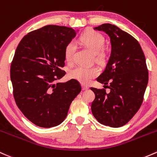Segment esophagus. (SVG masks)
I'll return each mask as SVG.
<instances>
[{
  "mask_svg": "<svg viewBox=\"0 0 157 157\" xmlns=\"http://www.w3.org/2000/svg\"><path fill=\"white\" fill-rule=\"evenodd\" d=\"M88 89H89V86H87L83 85V84H82V90H87Z\"/></svg>",
  "mask_w": 157,
  "mask_h": 157,
  "instance_id": "1",
  "label": "esophagus"
}]
</instances>
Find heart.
Wrapping results in <instances>:
<instances>
[{
  "mask_svg": "<svg viewBox=\"0 0 157 157\" xmlns=\"http://www.w3.org/2000/svg\"><path fill=\"white\" fill-rule=\"evenodd\" d=\"M79 39L83 45L94 53L96 61L100 63H104L106 59V53L102 51V48H104L105 39L100 33L93 30H86L80 35ZM75 51L76 45L73 41L67 43L64 50L65 59L67 62H71L73 60ZM98 74L99 69L94 65H77L70 70L69 77L82 84H87L93 78L97 77Z\"/></svg>",
  "mask_w": 157,
  "mask_h": 157,
  "instance_id": "obj_1",
  "label": "heart"
}]
</instances>
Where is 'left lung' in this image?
<instances>
[{
	"label": "left lung",
	"instance_id": "8db88e82",
	"mask_svg": "<svg viewBox=\"0 0 157 157\" xmlns=\"http://www.w3.org/2000/svg\"><path fill=\"white\" fill-rule=\"evenodd\" d=\"M94 30L108 34L112 51L104 71L97 78L110 92L91 87L95 94L92 113L102 124L119 127L131 119L142 104L148 82L145 56L136 39L115 25L103 24Z\"/></svg>",
	"mask_w": 157,
	"mask_h": 157
}]
</instances>
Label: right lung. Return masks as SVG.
Instances as JSON below:
<instances>
[{
	"label": "right lung",
	"mask_w": 157,
	"mask_h": 157,
	"mask_svg": "<svg viewBox=\"0 0 157 157\" xmlns=\"http://www.w3.org/2000/svg\"><path fill=\"white\" fill-rule=\"evenodd\" d=\"M76 36L71 27L46 25L23 37L15 52L10 78L15 103L36 126L60 124L81 91L75 79L55 82L65 75L64 50Z\"/></svg>",
	"instance_id": "1"
}]
</instances>
